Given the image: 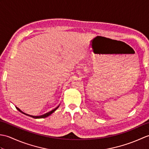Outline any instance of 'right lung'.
I'll return each mask as SVG.
<instances>
[{"label":"right lung","instance_id":"add662e5","mask_svg":"<svg viewBox=\"0 0 149 149\" xmlns=\"http://www.w3.org/2000/svg\"><path fill=\"white\" fill-rule=\"evenodd\" d=\"M59 106H58V107H56L55 109H54L53 110H52V111H49V112H48V113H45V114H44V115H40V116H33V115H28V114H26V113H24V112H22V111L19 109V108H18L17 107H16V108H17L19 111L20 112H21V113H22L23 114H24V115H27V116H31V117H33V118H46V117H47V116H49V115H51L52 113H53L59 107Z\"/></svg>","mask_w":149,"mask_h":149}]
</instances>
